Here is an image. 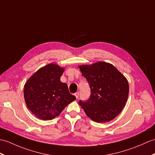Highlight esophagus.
Returning a JSON list of instances; mask_svg holds the SVG:
<instances>
[{
    "instance_id": "obj_1",
    "label": "esophagus",
    "mask_w": 155,
    "mask_h": 155,
    "mask_svg": "<svg viewBox=\"0 0 155 155\" xmlns=\"http://www.w3.org/2000/svg\"><path fill=\"white\" fill-rule=\"evenodd\" d=\"M74 96H76V98H78V96H79V92H77L75 93V94H74Z\"/></svg>"
}]
</instances>
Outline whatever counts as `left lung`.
Masks as SVG:
<instances>
[{
    "mask_svg": "<svg viewBox=\"0 0 155 155\" xmlns=\"http://www.w3.org/2000/svg\"><path fill=\"white\" fill-rule=\"evenodd\" d=\"M91 88L88 100L78 102L87 116L97 123L107 122L118 116L129 95V83L112 64L99 61L78 66Z\"/></svg>",
    "mask_w": 155,
    "mask_h": 155,
    "instance_id": "obj_1",
    "label": "left lung"
}]
</instances>
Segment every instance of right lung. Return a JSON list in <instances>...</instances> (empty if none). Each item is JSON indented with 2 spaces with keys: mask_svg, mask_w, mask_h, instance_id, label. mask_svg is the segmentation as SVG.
Listing matches in <instances>:
<instances>
[{
  "mask_svg": "<svg viewBox=\"0 0 155 155\" xmlns=\"http://www.w3.org/2000/svg\"><path fill=\"white\" fill-rule=\"evenodd\" d=\"M64 71V67L49 63L35 72L24 86L28 108L40 120H53L76 99L67 84L60 81Z\"/></svg>",
  "mask_w": 155,
  "mask_h": 155,
  "instance_id": "add662e5",
  "label": "right lung"
}]
</instances>
